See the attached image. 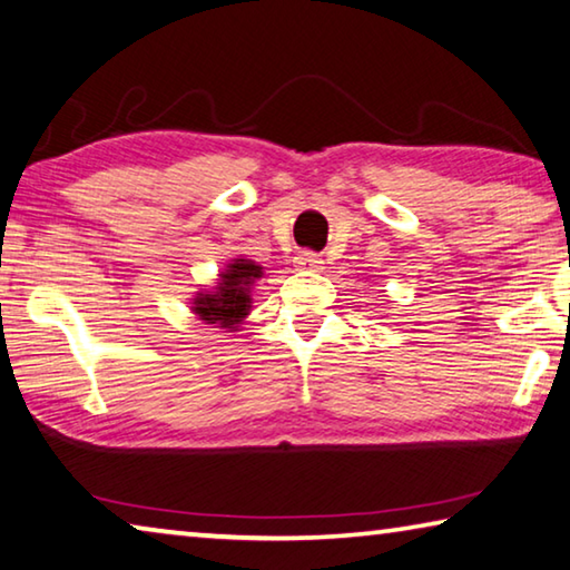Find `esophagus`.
<instances>
[{
    "mask_svg": "<svg viewBox=\"0 0 570 570\" xmlns=\"http://www.w3.org/2000/svg\"><path fill=\"white\" fill-rule=\"evenodd\" d=\"M295 265L301 269H311V273H317V269H323V257L317 253H311V249H303V253H297Z\"/></svg>",
    "mask_w": 570,
    "mask_h": 570,
    "instance_id": "34e87169",
    "label": "esophagus"
}]
</instances>
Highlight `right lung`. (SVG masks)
Returning a JSON list of instances; mask_svg holds the SVG:
<instances>
[{"instance_id":"right-lung-1","label":"right lung","mask_w":570,"mask_h":570,"mask_svg":"<svg viewBox=\"0 0 570 570\" xmlns=\"http://www.w3.org/2000/svg\"><path fill=\"white\" fill-rule=\"evenodd\" d=\"M257 277H263V267L255 265L253 259H235L229 263L223 275H219L217 291L195 297L193 311L203 317L205 323H217L219 327L237 325L249 311V285Z\"/></svg>"}]
</instances>
